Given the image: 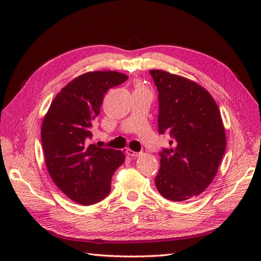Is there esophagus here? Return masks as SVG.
<instances>
[{
  "mask_svg": "<svg viewBox=\"0 0 261 261\" xmlns=\"http://www.w3.org/2000/svg\"><path fill=\"white\" fill-rule=\"evenodd\" d=\"M126 154H127V155H129V156H131V158H136V156H139V155H140V153L132 151V149H130V148L126 149Z\"/></svg>",
  "mask_w": 261,
  "mask_h": 261,
  "instance_id": "34e87169",
  "label": "esophagus"
}]
</instances>
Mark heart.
Segmentation results:
<instances>
[{
	"instance_id": "1",
	"label": "heart",
	"mask_w": 261,
	"mask_h": 261,
	"mask_svg": "<svg viewBox=\"0 0 261 261\" xmlns=\"http://www.w3.org/2000/svg\"><path fill=\"white\" fill-rule=\"evenodd\" d=\"M144 90H147L146 87H145L143 84H140V83H138V84H136V86H135V91H144Z\"/></svg>"
}]
</instances>
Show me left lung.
Listing matches in <instances>:
<instances>
[{
    "label": "left lung",
    "instance_id": "obj_1",
    "mask_svg": "<svg viewBox=\"0 0 261 261\" xmlns=\"http://www.w3.org/2000/svg\"><path fill=\"white\" fill-rule=\"evenodd\" d=\"M149 73L159 92V132L173 137V147L160 153L154 182L166 199L190 200L212 183L226 151L220 110L199 84L163 70Z\"/></svg>",
    "mask_w": 261,
    "mask_h": 261
}]
</instances>
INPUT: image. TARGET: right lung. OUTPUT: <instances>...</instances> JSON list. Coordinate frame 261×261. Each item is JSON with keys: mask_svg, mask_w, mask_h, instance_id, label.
<instances>
[{"mask_svg": "<svg viewBox=\"0 0 261 261\" xmlns=\"http://www.w3.org/2000/svg\"><path fill=\"white\" fill-rule=\"evenodd\" d=\"M126 79L116 71L83 73L57 93L43 117L47 170L56 187L77 204H96L107 197L112 176L124 162L122 151L101 148L90 140L105 93Z\"/></svg>", "mask_w": 261, "mask_h": 261, "instance_id": "obj_1", "label": "right lung"}]
</instances>
